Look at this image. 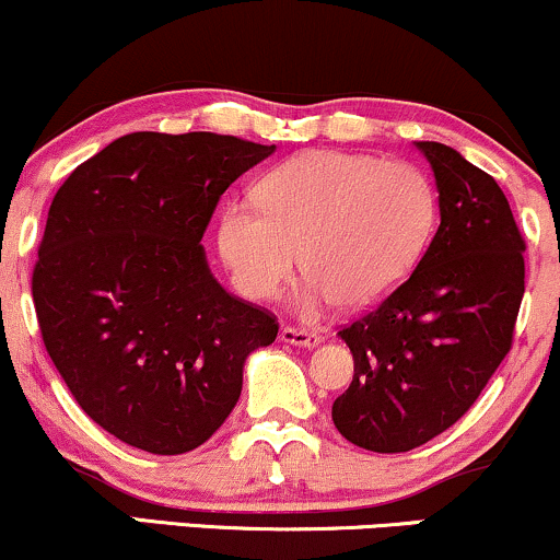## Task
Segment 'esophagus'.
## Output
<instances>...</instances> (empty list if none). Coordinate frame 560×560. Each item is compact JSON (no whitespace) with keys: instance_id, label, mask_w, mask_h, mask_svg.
<instances>
[{"instance_id":"esophagus-1","label":"esophagus","mask_w":560,"mask_h":560,"mask_svg":"<svg viewBox=\"0 0 560 560\" xmlns=\"http://www.w3.org/2000/svg\"><path fill=\"white\" fill-rule=\"evenodd\" d=\"M279 339L284 341V345L302 347V349H313V347H318V345H320L323 336H320V334H315V331H302V328L284 326V328H281Z\"/></svg>"}]
</instances>
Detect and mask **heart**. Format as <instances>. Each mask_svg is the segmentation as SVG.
I'll list each match as a JSON object with an SVG mask.
<instances>
[{
	"instance_id": "heart-1",
	"label": "heart",
	"mask_w": 560,
	"mask_h": 560,
	"mask_svg": "<svg viewBox=\"0 0 560 560\" xmlns=\"http://www.w3.org/2000/svg\"><path fill=\"white\" fill-rule=\"evenodd\" d=\"M255 203L224 208L221 258L247 298L271 300L300 253L307 310L378 305L415 271L438 221V195L420 170L341 151L279 164L258 182Z\"/></svg>"
}]
</instances>
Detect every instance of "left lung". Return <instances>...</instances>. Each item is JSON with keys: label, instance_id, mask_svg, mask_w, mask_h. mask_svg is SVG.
<instances>
[{"label": "left lung", "instance_id": "left-lung-1", "mask_svg": "<svg viewBox=\"0 0 560 560\" xmlns=\"http://www.w3.org/2000/svg\"><path fill=\"white\" fill-rule=\"evenodd\" d=\"M438 190L433 242L404 284L339 331L354 378L331 417L354 446L399 454L472 407L511 349L524 240L498 182L451 145L417 140Z\"/></svg>", "mask_w": 560, "mask_h": 560}]
</instances>
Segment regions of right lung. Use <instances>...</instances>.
Here are the masks:
<instances>
[{
	"mask_svg": "<svg viewBox=\"0 0 560 560\" xmlns=\"http://www.w3.org/2000/svg\"><path fill=\"white\" fill-rule=\"evenodd\" d=\"M276 145L130 132L54 195L33 271L46 352L96 425L174 456L203 446L279 323L229 294L200 245L221 195Z\"/></svg>",
	"mask_w": 560,
	"mask_h": 560,
	"instance_id": "right-lung-1",
	"label": "right lung"
}]
</instances>
